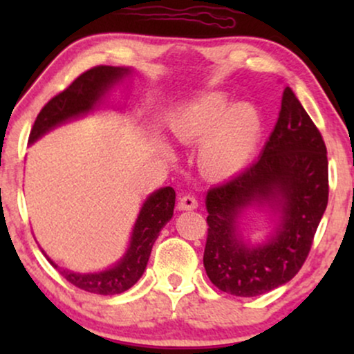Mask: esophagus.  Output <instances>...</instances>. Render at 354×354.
I'll return each mask as SVG.
<instances>
[{
  "label": "esophagus",
  "instance_id": "obj_1",
  "mask_svg": "<svg viewBox=\"0 0 354 354\" xmlns=\"http://www.w3.org/2000/svg\"><path fill=\"white\" fill-rule=\"evenodd\" d=\"M198 207V200L192 195H183L178 198V209L180 211H192Z\"/></svg>",
  "mask_w": 354,
  "mask_h": 354
}]
</instances>
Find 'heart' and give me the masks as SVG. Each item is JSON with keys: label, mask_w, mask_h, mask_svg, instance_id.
<instances>
[{"label": "heart", "mask_w": 354, "mask_h": 354, "mask_svg": "<svg viewBox=\"0 0 354 354\" xmlns=\"http://www.w3.org/2000/svg\"><path fill=\"white\" fill-rule=\"evenodd\" d=\"M178 143L198 147V166L209 178H229L254 156L263 122L253 106L232 104L221 91H211L180 106L169 118Z\"/></svg>", "instance_id": "heart-1"}]
</instances>
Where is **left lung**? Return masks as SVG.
I'll return each mask as SVG.
<instances>
[{
    "instance_id": "obj_1",
    "label": "left lung",
    "mask_w": 354,
    "mask_h": 354,
    "mask_svg": "<svg viewBox=\"0 0 354 354\" xmlns=\"http://www.w3.org/2000/svg\"><path fill=\"white\" fill-rule=\"evenodd\" d=\"M327 201L326 143L287 86L258 161L207 192V277L222 292L246 298L290 282L308 258ZM253 205L278 216L273 234L258 245L245 241L239 229L241 216Z\"/></svg>"
}]
</instances>
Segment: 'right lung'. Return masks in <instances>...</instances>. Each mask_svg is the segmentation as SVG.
Here are the masks:
<instances>
[{
    "instance_id": "obj_1",
    "label": "right lung",
    "mask_w": 354,
    "mask_h": 354,
    "mask_svg": "<svg viewBox=\"0 0 354 354\" xmlns=\"http://www.w3.org/2000/svg\"><path fill=\"white\" fill-rule=\"evenodd\" d=\"M130 72L132 71L129 67L98 66L77 77L64 91L43 106L32 127L28 143H35L38 138L57 125L82 118L98 108L104 95ZM174 206H176V192L172 187H164L153 192L140 209L125 254L114 266L100 272L80 274L59 268L45 251H41L53 268L59 270L62 277L75 287L96 295L122 293L133 287L143 275L154 241L162 227L171 221Z\"/></svg>"
}]
</instances>
